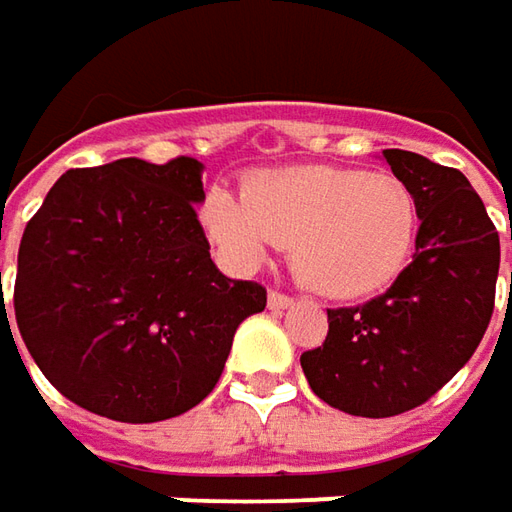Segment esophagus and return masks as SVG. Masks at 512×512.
Returning a JSON list of instances; mask_svg holds the SVG:
<instances>
[{"label": "esophagus", "mask_w": 512, "mask_h": 512, "mask_svg": "<svg viewBox=\"0 0 512 512\" xmlns=\"http://www.w3.org/2000/svg\"><path fill=\"white\" fill-rule=\"evenodd\" d=\"M267 307L273 310V313H282V310H287V307H293V299L290 296H285V293H267Z\"/></svg>", "instance_id": "esophagus-1"}]
</instances>
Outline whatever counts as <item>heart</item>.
<instances>
[{
    "label": "heart",
    "instance_id": "obj_1",
    "mask_svg": "<svg viewBox=\"0 0 512 512\" xmlns=\"http://www.w3.org/2000/svg\"><path fill=\"white\" fill-rule=\"evenodd\" d=\"M419 199L393 173L282 168L250 176L245 196L213 187L202 225L227 265L250 270L290 242V265L319 296L353 302L390 287L419 239Z\"/></svg>",
    "mask_w": 512,
    "mask_h": 512
}]
</instances>
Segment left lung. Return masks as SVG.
<instances>
[{
  "label": "left lung",
  "mask_w": 512,
  "mask_h": 512,
  "mask_svg": "<svg viewBox=\"0 0 512 512\" xmlns=\"http://www.w3.org/2000/svg\"><path fill=\"white\" fill-rule=\"evenodd\" d=\"M419 199L416 256L387 293L327 310V339L302 353L313 393L364 419L399 416L450 382L493 316L499 233L462 170L410 150H384Z\"/></svg>",
  "instance_id": "8db88e82"
}]
</instances>
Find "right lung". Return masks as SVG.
Returning <instances> with one entry per match:
<instances>
[{"instance_id": "obj_1", "label": "right lung", "mask_w": 512, "mask_h": 512, "mask_svg": "<svg viewBox=\"0 0 512 512\" xmlns=\"http://www.w3.org/2000/svg\"><path fill=\"white\" fill-rule=\"evenodd\" d=\"M205 165L116 159L68 170L19 245L22 342L62 396L113 422L182 416L225 370L265 287L210 259L196 205Z\"/></svg>"}]
</instances>
